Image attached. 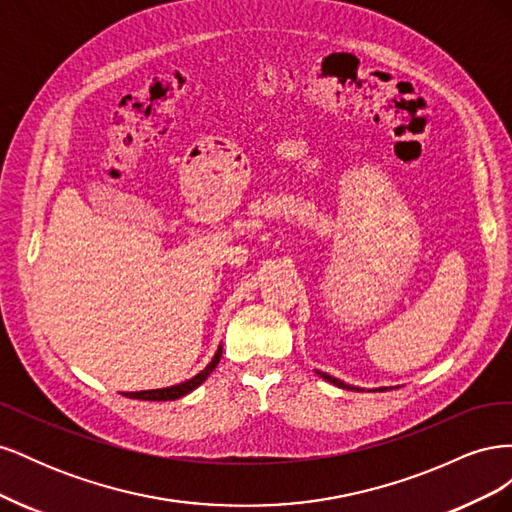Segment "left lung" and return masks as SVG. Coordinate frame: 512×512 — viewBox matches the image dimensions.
<instances>
[{"label":"left lung","mask_w":512,"mask_h":512,"mask_svg":"<svg viewBox=\"0 0 512 512\" xmlns=\"http://www.w3.org/2000/svg\"><path fill=\"white\" fill-rule=\"evenodd\" d=\"M316 374L320 376V378H324L327 382H331V384H335V386H339V389H346V391H363V389H359V386H352V384H346V382H342V380H337V378H333V376H329V374H324V371H318L316 369ZM389 389H393V386H380V389H374V391H389ZM397 389V386H395Z\"/></svg>","instance_id":"left-lung-1"}]
</instances>
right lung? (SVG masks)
<instances>
[{
  "label": "right lung",
  "mask_w": 512,
  "mask_h": 512,
  "mask_svg": "<svg viewBox=\"0 0 512 512\" xmlns=\"http://www.w3.org/2000/svg\"><path fill=\"white\" fill-rule=\"evenodd\" d=\"M220 359H222V346H220L218 350H215V354H213V359L209 361V365H207L203 371H198V374H196L194 378H190V380L173 384V386H164V389L134 391V393H123V395L130 397V399H145V401H173V399H179V397H183V395L192 393L194 389H198V386L203 384V382L211 376V371H213L215 367H218Z\"/></svg>",
  "instance_id": "right-lung-1"
}]
</instances>
